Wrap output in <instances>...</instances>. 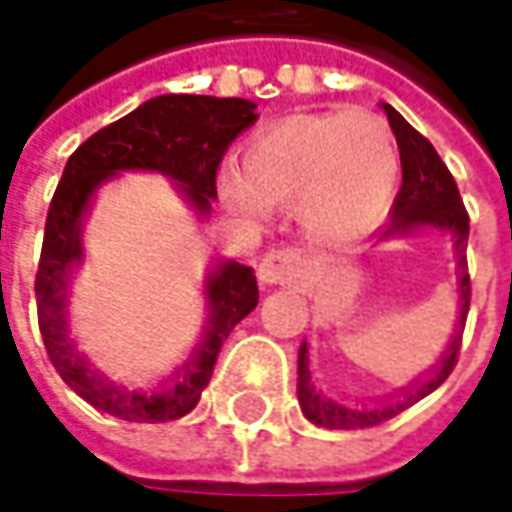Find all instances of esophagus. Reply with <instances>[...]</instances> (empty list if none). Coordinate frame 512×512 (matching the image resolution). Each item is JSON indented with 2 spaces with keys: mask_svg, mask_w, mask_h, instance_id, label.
I'll return each mask as SVG.
<instances>
[{
  "mask_svg": "<svg viewBox=\"0 0 512 512\" xmlns=\"http://www.w3.org/2000/svg\"><path fill=\"white\" fill-rule=\"evenodd\" d=\"M307 273V259L296 247L270 250L259 262V282L262 285H299Z\"/></svg>",
  "mask_w": 512,
  "mask_h": 512,
  "instance_id": "34e87169",
  "label": "esophagus"
}]
</instances>
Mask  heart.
I'll return each instance as SVG.
<instances>
[{"instance_id":"1","label":"heart","mask_w":512,"mask_h":512,"mask_svg":"<svg viewBox=\"0 0 512 512\" xmlns=\"http://www.w3.org/2000/svg\"><path fill=\"white\" fill-rule=\"evenodd\" d=\"M399 187V150L379 116L330 110L259 130L222 196L239 213L296 207L319 242H353L382 225Z\"/></svg>"}]
</instances>
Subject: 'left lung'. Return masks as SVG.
<instances>
[{
    "label": "left lung",
    "mask_w": 512,
    "mask_h": 512,
    "mask_svg": "<svg viewBox=\"0 0 512 512\" xmlns=\"http://www.w3.org/2000/svg\"><path fill=\"white\" fill-rule=\"evenodd\" d=\"M387 113L390 130L396 136L399 156H402V190L393 202L390 222L382 227V239L393 236H410L419 227H439L453 236L456 247V270H459V330L453 333V342L447 344L439 364H433L430 373L419 376L413 384L396 390V399H384L376 407H347V404L327 399L325 393L316 390L310 382V367H307V344L299 347V404L302 413L313 424L327 427V430H359V427H373L393 416H399L413 402L433 393L439 384L453 373L459 347H462V330L467 310H470V276H467V233H470V216L464 210L462 196L456 179L442 162L436 148L424 139L419 130L413 128L402 113L390 105H382Z\"/></svg>",
    "instance_id": "obj_1"
}]
</instances>
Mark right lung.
Returning <instances> with one entry per match:
<instances>
[{"label": "right lung", "mask_w": 512, "mask_h": 512, "mask_svg": "<svg viewBox=\"0 0 512 512\" xmlns=\"http://www.w3.org/2000/svg\"><path fill=\"white\" fill-rule=\"evenodd\" d=\"M259 119L247 99L165 93L122 116L73 150L53 193L36 270V313L50 362L62 382L96 410L125 422H170L190 413L213 376V364L230 330L259 305L253 267L219 262L207 273V327L193 359L159 390H128L110 382L76 350L68 336V282L82 262V219L96 187L122 170H156L179 182L199 216L216 199V170L230 142Z\"/></svg>", "instance_id": "add662e5"}]
</instances>
